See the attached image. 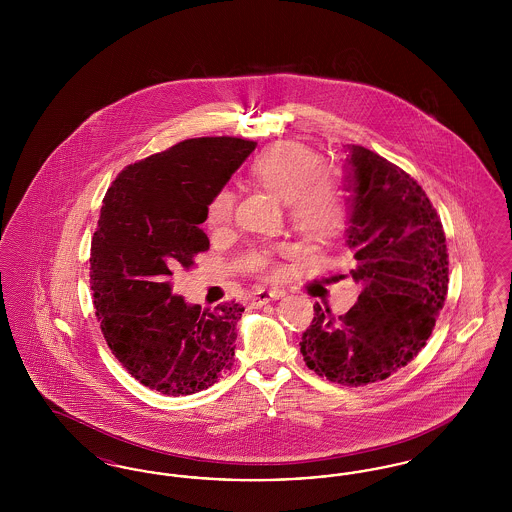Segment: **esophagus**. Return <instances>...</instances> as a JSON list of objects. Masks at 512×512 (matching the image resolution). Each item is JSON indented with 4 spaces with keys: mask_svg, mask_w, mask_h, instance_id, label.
<instances>
[{
    "mask_svg": "<svg viewBox=\"0 0 512 512\" xmlns=\"http://www.w3.org/2000/svg\"><path fill=\"white\" fill-rule=\"evenodd\" d=\"M284 295H286L284 290H276V288H272V290H259V292L251 297V305L253 307H261V305H267L268 301L280 299Z\"/></svg>",
    "mask_w": 512,
    "mask_h": 512,
    "instance_id": "esophagus-1",
    "label": "esophagus"
}]
</instances>
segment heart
I'll return each mask as SVG.
<instances>
[{"instance_id": "heart-1", "label": "heart", "mask_w": 512, "mask_h": 512, "mask_svg": "<svg viewBox=\"0 0 512 512\" xmlns=\"http://www.w3.org/2000/svg\"><path fill=\"white\" fill-rule=\"evenodd\" d=\"M322 171L324 161L317 151L297 142H280L263 149L249 167L255 182L288 203L295 230L315 242L332 238L345 217L340 184ZM232 217L234 194L220 188L205 209V222L211 230H220L232 222Z\"/></svg>"}]
</instances>
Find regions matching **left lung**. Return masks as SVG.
<instances>
[{"mask_svg":"<svg viewBox=\"0 0 512 512\" xmlns=\"http://www.w3.org/2000/svg\"><path fill=\"white\" fill-rule=\"evenodd\" d=\"M345 151V234L363 292L338 318L317 303L299 345L318 376L357 388L422 351L447 295L449 255L438 213L411 174L366 147Z\"/></svg>","mask_w":512,"mask_h":512,"instance_id":"obj_1","label":"left lung"}]
</instances>
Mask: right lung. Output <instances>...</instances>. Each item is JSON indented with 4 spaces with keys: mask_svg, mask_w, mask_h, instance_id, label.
<instances>
[{
    "mask_svg": "<svg viewBox=\"0 0 512 512\" xmlns=\"http://www.w3.org/2000/svg\"><path fill=\"white\" fill-rule=\"evenodd\" d=\"M255 146L230 136L184 140L128 165L103 197L90 257L96 317L122 368L149 390L197 393L234 365L244 307L188 305L171 276L209 249L199 228L205 209Z\"/></svg>",
    "mask_w": 512,
    "mask_h": 512,
    "instance_id": "right-lung-1",
    "label": "right lung"
}]
</instances>
